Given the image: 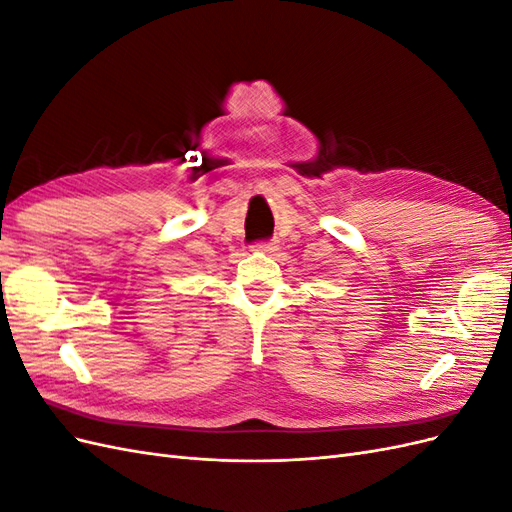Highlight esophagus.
<instances>
[{"label":"esophagus","mask_w":512,"mask_h":512,"mask_svg":"<svg viewBox=\"0 0 512 512\" xmlns=\"http://www.w3.org/2000/svg\"><path fill=\"white\" fill-rule=\"evenodd\" d=\"M256 252H265V254H273L277 250V243L275 241H262L254 245Z\"/></svg>","instance_id":"1"}]
</instances>
